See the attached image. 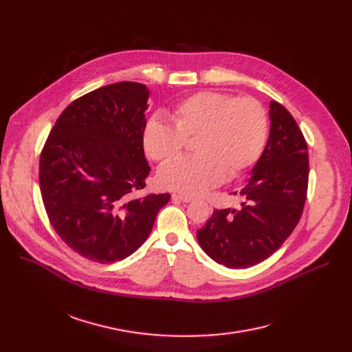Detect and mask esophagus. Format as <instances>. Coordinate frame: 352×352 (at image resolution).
<instances>
[{
  "label": "esophagus",
  "instance_id": "1",
  "mask_svg": "<svg viewBox=\"0 0 352 352\" xmlns=\"http://www.w3.org/2000/svg\"><path fill=\"white\" fill-rule=\"evenodd\" d=\"M173 198L178 199V201H182V202H191L194 199V197L184 195V194H173Z\"/></svg>",
  "mask_w": 352,
  "mask_h": 352
}]
</instances>
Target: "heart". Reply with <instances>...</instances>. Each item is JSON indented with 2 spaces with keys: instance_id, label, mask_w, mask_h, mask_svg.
<instances>
[{
  "instance_id": "heart-1",
  "label": "heart",
  "mask_w": 352,
  "mask_h": 352,
  "mask_svg": "<svg viewBox=\"0 0 352 352\" xmlns=\"http://www.w3.org/2000/svg\"><path fill=\"white\" fill-rule=\"evenodd\" d=\"M175 124L158 117L142 129L145 154L165 162L177 157L194 138L191 157L165 164L160 186L184 194H199L226 178H236L261 158L268 140V116L251 97L235 98L217 91H201L178 102L170 113Z\"/></svg>"
}]
</instances>
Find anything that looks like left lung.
Listing matches in <instances>:
<instances>
[{
  "instance_id": "left-lung-1",
  "label": "left lung",
  "mask_w": 352,
  "mask_h": 352,
  "mask_svg": "<svg viewBox=\"0 0 352 352\" xmlns=\"http://www.w3.org/2000/svg\"><path fill=\"white\" fill-rule=\"evenodd\" d=\"M271 129L239 210H214L197 239L212 260L228 268L260 264L300 223L308 190V148L300 126L280 102L270 104ZM236 194V192H234Z\"/></svg>"
}]
</instances>
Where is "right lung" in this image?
<instances>
[{
    "mask_svg": "<svg viewBox=\"0 0 352 352\" xmlns=\"http://www.w3.org/2000/svg\"><path fill=\"white\" fill-rule=\"evenodd\" d=\"M150 91L109 84L72 101L40 157V188L50 223L87 260L107 264L135 252L170 194L133 198L150 174L142 129Z\"/></svg>",
    "mask_w": 352,
    "mask_h": 352,
    "instance_id": "right-lung-1",
    "label": "right lung"
}]
</instances>
